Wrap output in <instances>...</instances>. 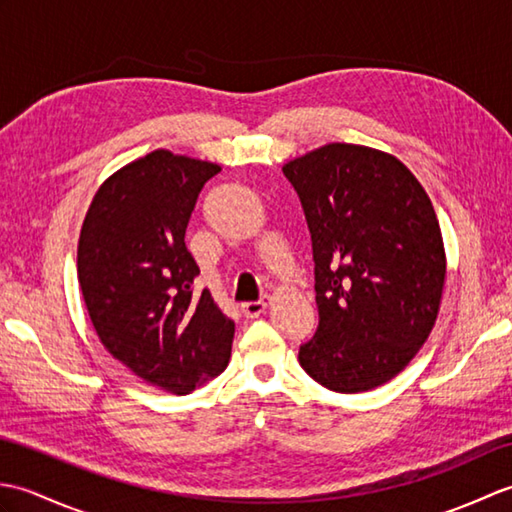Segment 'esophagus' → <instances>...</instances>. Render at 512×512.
<instances>
[{
  "mask_svg": "<svg viewBox=\"0 0 512 512\" xmlns=\"http://www.w3.org/2000/svg\"><path fill=\"white\" fill-rule=\"evenodd\" d=\"M268 301H270V299L264 297V299H259V301L242 303V314H244V317H248V319H255V317H259V314H262V312H266Z\"/></svg>",
  "mask_w": 512,
  "mask_h": 512,
  "instance_id": "34e87169",
  "label": "esophagus"
}]
</instances>
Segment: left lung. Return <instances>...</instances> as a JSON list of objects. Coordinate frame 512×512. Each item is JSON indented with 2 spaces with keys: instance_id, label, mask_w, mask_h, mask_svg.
I'll use <instances>...</instances> for the list:
<instances>
[{
  "instance_id": "8db88e82",
  "label": "left lung",
  "mask_w": 512,
  "mask_h": 512,
  "mask_svg": "<svg viewBox=\"0 0 512 512\" xmlns=\"http://www.w3.org/2000/svg\"><path fill=\"white\" fill-rule=\"evenodd\" d=\"M306 213L319 328L299 363L361 394L398 376L436 325L447 255L427 191L402 162L330 143L284 165Z\"/></svg>"
}]
</instances>
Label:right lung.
Returning <instances> with one entry per match:
<instances>
[{"mask_svg":"<svg viewBox=\"0 0 512 512\" xmlns=\"http://www.w3.org/2000/svg\"><path fill=\"white\" fill-rule=\"evenodd\" d=\"M222 167L156 149L107 178L81 226L76 270L103 347L145 383L191 394L222 374L235 334L184 244L204 182Z\"/></svg>","mask_w":512,"mask_h":512,"instance_id":"obj_1","label":"right lung"}]
</instances>
